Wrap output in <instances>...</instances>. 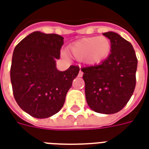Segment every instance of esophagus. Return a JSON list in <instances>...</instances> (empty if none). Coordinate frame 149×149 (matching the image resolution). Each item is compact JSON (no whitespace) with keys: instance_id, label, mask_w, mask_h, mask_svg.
I'll return each mask as SVG.
<instances>
[{"instance_id":"34e87169","label":"esophagus","mask_w":149,"mask_h":149,"mask_svg":"<svg viewBox=\"0 0 149 149\" xmlns=\"http://www.w3.org/2000/svg\"><path fill=\"white\" fill-rule=\"evenodd\" d=\"M82 75H83V72H82V70H80L79 72V77H82Z\"/></svg>"}]
</instances>
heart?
Masks as SVG:
<instances>
[{"instance_id":"b5f03b06","label":"heart","mask_w":149,"mask_h":149,"mask_svg":"<svg viewBox=\"0 0 149 149\" xmlns=\"http://www.w3.org/2000/svg\"><path fill=\"white\" fill-rule=\"evenodd\" d=\"M111 43L105 36L86 38L69 47L70 55L86 64L94 65L103 61L109 55Z\"/></svg>"}]
</instances>
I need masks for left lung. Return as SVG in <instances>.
<instances>
[{
	"label": "left lung",
	"instance_id": "1",
	"mask_svg": "<svg viewBox=\"0 0 149 149\" xmlns=\"http://www.w3.org/2000/svg\"><path fill=\"white\" fill-rule=\"evenodd\" d=\"M103 35L111 43L108 58L81 70L88 106L94 112L112 114L123 109L132 97L137 58L132 44L120 35L113 31Z\"/></svg>",
	"mask_w": 149,
	"mask_h": 149
}]
</instances>
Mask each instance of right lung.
I'll use <instances>...</instances> for the list:
<instances>
[{
    "label": "right lung",
    "mask_w": 149,
    "mask_h": 149,
    "mask_svg": "<svg viewBox=\"0 0 149 149\" xmlns=\"http://www.w3.org/2000/svg\"><path fill=\"white\" fill-rule=\"evenodd\" d=\"M63 37L34 31L14 49L10 69L11 83L18 106L36 118H47L58 113L67 91L79 72L78 66L65 71L55 67L60 57Z\"/></svg>",
    "instance_id": "add662e5"
}]
</instances>
